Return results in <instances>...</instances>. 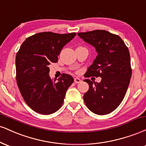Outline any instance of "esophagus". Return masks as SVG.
Segmentation results:
<instances>
[{
	"label": "esophagus",
	"instance_id": "34e87169",
	"mask_svg": "<svg viewBox=\"0 0 146 146\" xmlns=\"http://www.w3.org/2000/svg\"><path fill=\"white\" fill-rule=\"evenodd\" d=\"M74 82L76 84H78V83H80V82H81V80H80V78H74Z\"/></svg>",
	"mask_w": 146,
	"mask_h": 146
}]
</instances>
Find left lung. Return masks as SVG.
<instances>
[{
	"label": "left lung",
	"mask_w": 146,
	"mask_h": 146,
	"mask_svg": "<svg viewBox=\"0 0 146 146\" xmlns=\"http://www.w3.org/2000/svg\"><path fill=\"white\" fill-rule=\"evenodd\" d=\"M80 38L94 46L98 56L88 67L86 76L100 77V82L86 79L89 88L83 98L87 108L97 115L115 110L124 98L132 75L130 57L124 42L117 35L95 30L79 33Z\"/></svg>",
	"instance_id": "obj_1"
}]
</instances>
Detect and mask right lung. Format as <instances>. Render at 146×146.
Masks as SVG:
<instances>
[{
  "label": "right lung",
  "mask_w": 146,
  "mask_h": 146,
  "mask_svg": "<svg viewBox=\"0 0 146 146\" xmlns=\"http://www.w3.org/2000/svg\"><path fill=\"white\" fill-rule=\"evenodd\" d=\"M75 36V33H38L27 38L16 54L18 88L27 104L36 113L50 115L62 105L74 80L63 73L53 80L49 76V65L58 62L61 50Z\"/></svg>",
  "instance_id": "right-lung-1"
}]
</instances>
